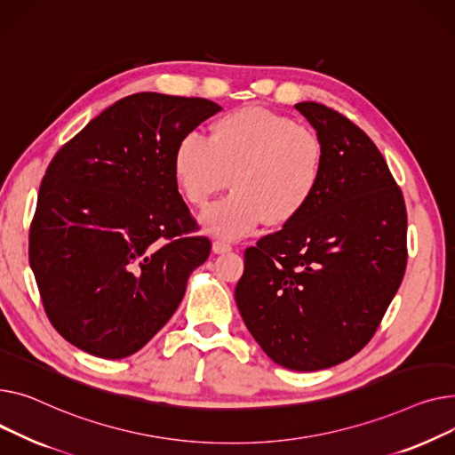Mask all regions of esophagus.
Masks as SVG:
<instances>
[{"mask_svg":"<svg viewBox=\"0 0 455 455\" xmlns=\"http://www.w3.org/2000/svg\"><path fill=\"white\" fill-rule=\"evenodd\" d=\"M229 251H231V246L222 243V240H215V243H212V253L224 255V253H229Z\"/></svg>","mask_w":455,"mask_h":455,"instance_id":"esophagus-1","label":"esophagus"}]
</instances>
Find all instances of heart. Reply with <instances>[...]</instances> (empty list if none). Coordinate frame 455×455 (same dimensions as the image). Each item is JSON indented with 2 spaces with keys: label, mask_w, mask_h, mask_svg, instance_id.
<instances>
[{
  "label": "heart",
  "mask_w": 455,
  "mask_h": 455,
  "mask_svg": "<svg viewBox=\"0 0 455 455\" xmlns=\"http://www.w3.org/2000/svg\"><path fill=\"white\" fill-rule=\"evenodd\" d=\"M325 148L308 128L283 114L248 106L211 124L209 140L189 132L172 154V174L183 198L204 207L229 181L233 193L207 207L202 228L224 240L283 226L308 207L322 183Z\"/></svg>",
  "instance_id": "heart-1"
}]
</instances>
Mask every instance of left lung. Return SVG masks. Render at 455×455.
I'll use <instances>...</instances> for the list:
<instances>
[{"mask_svg":"<svg viewBox=\"0 0 455 455\" xmlns=\"http://www.w3.org/2000/svg\"><path fill=\"white\" fill-rule=\"evenodd\" d=\"M296 110L325 148L301 215L244 253L235 301L262 351L291 371L355 356L379 329L406 270L403 193L367 133L317 102Z\"/></svg>","mask_w":455,"mask_h":455,"instance_id":"left-lung-1","label":"left lung"}]
</instances>
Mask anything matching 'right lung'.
Segmentation results:
<instances>
[{"label": "right lung", "instance_id": "right-lung-1", "mask_svg": "<svg viewBox=\"0 0 455 455\" xmlns=\"http://www.w3.org/2000/svg\"><path fill=\"white\" fill-rule=\"evenodd\" d=\"M222 108L200 97L136 93L92 119L49 164L29 264L49 322L99 358H126L180 307L211 243L178 193L172 154Z\"/></svg>", "mask_w": 455, "mask_h": 455}]
</instances>
